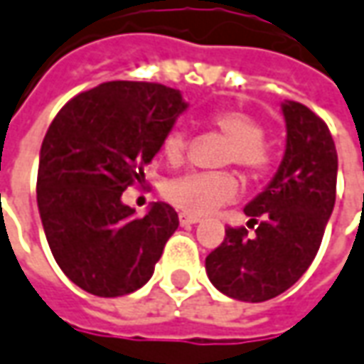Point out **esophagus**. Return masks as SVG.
<instances>
[{
  "mask_svg": "<svg viewBox=\"0 0 364 364\" xmlns=\"http://www.w3.org/2000/svg\"><path fill=\"white\" fill-rule=\"evenodd\" d=\"M180 224L182 226H192V224H196V222H200L198 216H190V214H184V212H180Z\"/></svg>",
  "mask_w": 364,
  "mask_h": 364,
  "instance_id": "34e87169",
  "label": "esophagus"
}]
</instances>
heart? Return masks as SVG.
Instances as JSON below:
<instances>
[{"mask_svg":"<svg viewBox=\"0 0 364 364\" xmlns=\"http://www.w3.org/2000/svg\"><path fill=\"white\" fill-rule=\"evenodd\" d=\"M216 130L228 138V146L222 154L220 164H236L246 176L260 178L272 166V152L264 140V128L250 114L240 109H222L210 118ZM162 152L168 162L180 164L188 154V134L184 128L174 126L166 134ZM238 194V182L232 172H192L168 180L164 198L178 210L192 216L210 214L222 204L232 202Z\"/></svg>","mask_w":364,"mask_h":364,"instance_id":"b5f03b06","label":"heart"}]
</instances>
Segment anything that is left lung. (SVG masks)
Masks as SVG:
<instances>
[{
	"mask_svg": "<svg viewBox=\"0 0 364 364\" xmlns=\"http://www.w3.org/2000/svg\"><path fill=\"white\" fill-rule=\"evenodd\" d=\"M287 150L264 192L246 204L248 226L226 228L206 256V272L222 294L264 302L289 290L311 267L336 198V148L328 126L299 102L282 104Z\"/></svg>",
	"mask_w": 364,
	"mask_h": 364,
	"instance_id": "8db88e82",
	"label": "left lung"
}]
</instances>
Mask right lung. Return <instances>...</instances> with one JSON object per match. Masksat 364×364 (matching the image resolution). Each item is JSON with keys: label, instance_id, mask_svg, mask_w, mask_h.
Here are the masks:
<instances>
[{"label": "right lung", "instance_id": "1", "mask_svg": "<svg viewBox=\"0 0 364 364\" xmlns=\"http://www.w3.org/2000/svg\"><path fill=\"white\" fill-rule=\"evenodd\" d=\"M184 109L180 92L162 84L106 82L72 97L50 124L38 208L58 267L85 292L124 296L154 274L178 214L154 202L138 218L122 192L142 182Z\"/></svg>", "mask_w": 364, "mask_h": 364}]
</instances>
